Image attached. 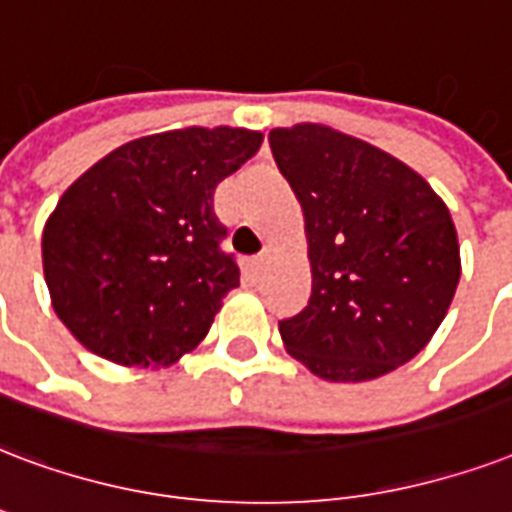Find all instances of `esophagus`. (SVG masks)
Returning <instances> with one entry per match:
<instances>
[{"instance_id":"34e87169","label":"esophagus","mask_w":512,"mask_h":512,"mask_svg":"<svg viewBox=\"0 0 512 512\" xmlns=\"http://www.w3.org/2000/svg\"><path fill=\"white\" fill-rule=\"evenodd\" d=\"M268 260H271V249H263L260 255L252 257V271L255 273H263L265 265H268Z\"/></svg>"}]
</instances>
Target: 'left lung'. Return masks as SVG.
Returning <instances> with one entry per match:
<instances>
[{
  "label": "left lung",
  "mask_w": 512,
  "mask_h": 512,
  "mask_svg": "<svg viewBox=\"0 0 512 512\" xmlns=\"http://www.w3.org/2000/svg\"><path fill=\"white\" fill-rule=\"evenodd\" d=\"M273 161L303 206L308 306L279 322L325 381H370L413 360L459 284V241L440 195L403 161L317 123L273 128Z\"/></svg>",
  "instance_id": "8db88e82"
}]
</instances>
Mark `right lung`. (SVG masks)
<instances>
[{
  "instance_id": "add662e5",
  "label": "right lung",
  "mask_w": 512,
  "mask_h": 512,
  "mask_svg": "<svg viewBox=\"0 0 512 512\" xmlns=\"http://www.w3.org/2000/svg\"><path fill=\"white\" fill-rule=\"evenodd\" d=\"M247 128H179L117 147L69 185L42 230L58 319L126 368H166L204 341L239 287L214 187L260 150Z\"/></svg>"
}]
</instances>
